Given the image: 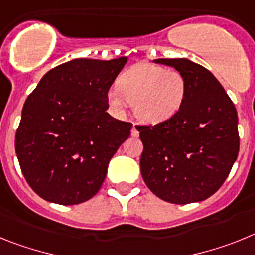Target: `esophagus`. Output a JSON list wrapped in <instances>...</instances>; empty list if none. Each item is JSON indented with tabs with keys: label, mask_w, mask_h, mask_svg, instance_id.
<instances>
[{
	"label": "esophagus",
	"mask_w": 255,
	"mask_h": 255,
	"mask_svg": "<svg viewBox=\"0 0 255 255\" xmlns=\"http://www.w3.org/2000/svg\"><path fill=\"white\" fill-rule=\"evenodd\" d=\"M130 134H132V137H138V134H140V132H138V129H137V126L133 125V127H132V130H130Z\"/></svg>",
	"instance_id": "1"
}]
</instances>
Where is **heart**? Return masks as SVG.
Returning a JSON list of instances; mask_svg holds the SVG:
<instances>
[{
    "instance_id": "1",
    "label": "heart",
    "mask_w": 255,
    "mask_h": 255,
    "mask_svg": "<svg viewBox=\"0 0 255 255\" xmlns=\"http://www.w3.org/2000/svg\"><path fill=\"white\" fill-rule=\"evenodd\" d=\"M187 94L185 75L177 69L149 63H138L126 70L118 79V87L108 92L110 105L123 110L133 105L137 118L147 125L168 121L180 112Z\"/></svg>"
}]
</instances>
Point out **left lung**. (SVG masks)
Masks as SVG:
<instances>
[{
	"instance_id": "obj_1",
	"label": "left lung",
	"mask_w": 255,
	"mask_h": 255,
	"mask_svg": "<svg viewBox=\"0 0 255 255\" xmlns=\"http://www.w3.org/2000/svg\"><path fill=\"white\" fill-rule=\"evenodd\" d=\"M187 82L180 112L156 126H137L143 143L141 174L161 200L203 201L220 189L239 154L238 113L218 79L204 66L178 59H156Z\"/></svg>"
}]
</instances>
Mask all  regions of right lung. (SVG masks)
Returning a JSON list of instances; mask_svg holds the SVG:
<instances>
[{
  "instance_id": "add662e5",
  "label": "right lung",
  "mask_w": 255,
  "mask_h": 255,
  "mask_svg": "<svg viewBox=\"0 0 255 255\" xmlns=\"http://www.w3.org/2000/svg\"><path fill=\"white\" fill-rule=\"evenodd\" d=\"M127 60L73 59L48 70L25 100L15 151L42 199L74 205L100 190L132 128L106 113L108 91Z\"/></svg>"
}]
</instances>
